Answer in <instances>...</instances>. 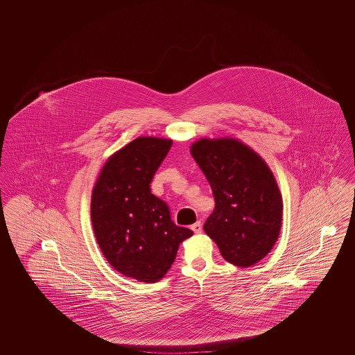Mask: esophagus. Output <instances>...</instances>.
Returning <instances> with one entry per match:
<instances>
[{
  "label": "esophagus",
  "mask_w": 355,
  "mask_h": 355,
  "mask_svg": "<svg viewBox=\"0 0 355 355\" xmlns=\"http://www.w3.org/2000/svg\"><path fill=\"white\" fill-rule=\"evenodd\" d=\"M191 230H193L196 234H200V233L202 232V225H201V222H197V223L191 225Z\"/></svg>",
  "instance_id": "obj_1"
}]
</instances>
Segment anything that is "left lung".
I'll list each match as a JSON object with an SVG mask.
<instances>
[{"label":"left lung","instance_id":"1","mask_svg":"<svg viewBox=\"0 0 355 355\" xmlns=\"http://www.w3.org/2000/svg\"><path fill=\"white\" fill-rule=\"evenodd\" d=\"M190 153L216 200L203 230L220 255L238 268L253 266L270 253L282 225V196L263 158L233 137L201 138Z\"/></svg>","mask_w":355,"mask_h":355}]
</instances>
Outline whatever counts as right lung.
Here are the masks:
<instances>
[{
    "mask_svg": "<svg viewBox=\"0 0 355 355\" xmlns=\"http://www.w3.org/2000/svg\"><path fill=\"white\" fill-rule=\"evenodd\" d=\"M171 139L138 137L107 158L92 191L90 216L102 254L114 270L139 282L164 278L180 243L193 232L170 220L150 182Z\"/></svg>",
    "mask_w": 355,
    "mask_h": 355,
    "instance_id": "1",
    "label": "right lung"
}]
</instances>
